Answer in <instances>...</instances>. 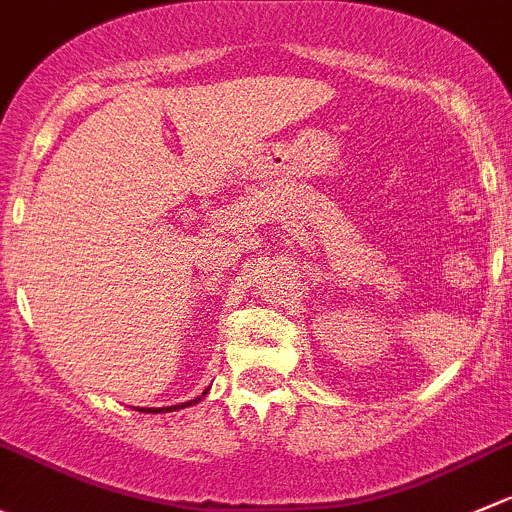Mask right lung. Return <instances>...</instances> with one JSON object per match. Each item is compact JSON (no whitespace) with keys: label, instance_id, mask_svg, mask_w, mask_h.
<instances>
[{"label":"right lung","instance_id":"right-lung-1","mask_svg":"<svg viewBox=\"0 0 512 512\" xmlns=\"http://www.w3.org/2000/svg\"><path fill=\"white\" fill-rule=\"evenodd\" d=\"M203 395H206V392H203ZM198 402V397L196 400H191V402H184V405H174V407H147V410H139V412H174V410H181V407H191V405H196Z\"/></svg>","mask_w":512,"mask_h":512}]
</instances>
